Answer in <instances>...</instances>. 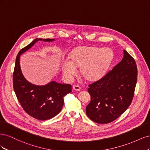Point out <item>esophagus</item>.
Segmentation results:
<instances>
[{"mask_svg":"<svg viewBox=\"0 0 150 150\" xmlns=\"http://www.w3.org/2000/svg\"><path fill=\"white\" fill-rule=\"evenodd\" d=\"M72 89H73L74 90L76 91H79L81 90V87L79 86V85H74L73 86H72Z\"/></svg>","mask_w":150,"mask_h":150,"instance_id":"1","label":"esophagus"}]
</instances>
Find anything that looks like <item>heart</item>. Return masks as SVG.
I'll return each mask as SVG.
<instances>
[{
  "instance_id": "1",
  "label": "heart",
  "mask_w": 150,
  "mask_h": 150,
  "mask_svg": "<svg viewBox=\"0 0 150 150\" xmlns=\"http://www.w3.org/2000/svg\"><path fill=\"white\" fill-rule=\"evenodd\" d=\"M113 57L114 54L110 48L93 46L76 47L69 54V62L66 61L63 64V72L69 78L76 73L75 67H78L85 81L94 82L106 74Z\"/></svg>"
}]
</instances>
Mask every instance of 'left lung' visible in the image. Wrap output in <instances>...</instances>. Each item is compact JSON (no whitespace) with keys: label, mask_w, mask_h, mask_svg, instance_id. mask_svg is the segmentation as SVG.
Segmentation results:
<instances>
[{"label":"left lung","mask_w":150,"mask_h":150,"mask_svg":"<svg viewBox=\"0 0 150 150\" xmlns=\"http://www.w3.org/2000/svg\"><path fill=\"white\" fill-rule=\"evenodd\" d=\"M124 57L102 78L90 84L91 101L86 106L88 117L99 124L116 120L129 106L137 82V66L124 50Z\"/></svg>","instance_id":"obj_1"}]
</instances>
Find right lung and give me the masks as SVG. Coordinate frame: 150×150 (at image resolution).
<instances>
[{"label": "right lung", "instance_id": "obj_1", "mask_svg": "<svg viewBox=\"0 0 150 150\" xmlns=\"http://www.w3.org/2000/svg\"><path fill=\"white\" fill-rule=\"evenodd\" d=\"M35 39L18 53L13 72V87L17 98L23 110L30 116L39 120H47L59 113L64 104V97L71 93V85L52 81L45 86H36L28 82L21 69V54L28 51L38 40ZM44 41H52L46 39Z\"/></svg>", "mask_w": 150, "mask_h": 150}]
</instances>
